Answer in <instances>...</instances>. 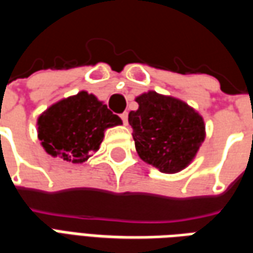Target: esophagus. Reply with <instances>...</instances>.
<instances>
[{
    "label": "esophagus",
    "instance_id": "obj_1",
    "mask_svg": "<svg viewBox=\"0 0 253 253\" xmlns=\"http://www.w3.org/2000/svg\"><path fill=\"white\" fill-rule=\"evenodd\" d=\"M121 119H122V121H123V123H125V125H127L128 114H127V112H123V114H121Z\"/></svg>",
    "mask_w": 253,
    "mask_h": 253
}]
</instances>
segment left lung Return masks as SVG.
I'll return each instance as SVG.
<instances>
[{"mask_svg": "<svg viewBox=\"0 0 253 253\" xmlns=\"http://www.w3.org/2000/svg\"><path fill=\"white\" fill-rule=\"evenodd\" d=\"M128 114L139 157L165 173L190 164L205 139L203 119L180 100L148 92Z\"/></svg>", "mask_w": 253, "mask_h": 253, "instance_id": "left-lung-1", "label": "left lung"}]
</instances>
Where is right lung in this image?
Masks as SVG:
<instances>
[{
  "label": "right lung",
  "instance_id": "1",
  "mask_svg": "<svg viewBox=\"0 0 253 253\" xmlns=\"http://www.w3.org/2000/svg\"><path fill=\"white\" fill-rule=\"evenodd\" d=\"M116 125H122L119 116L93 94L80 92L41 115L38 132L47 153L78 164L99 149L105 128Z\"/></svg>",
  "mask_w": 253,
  "mask_h": 253
}]
</instances>
